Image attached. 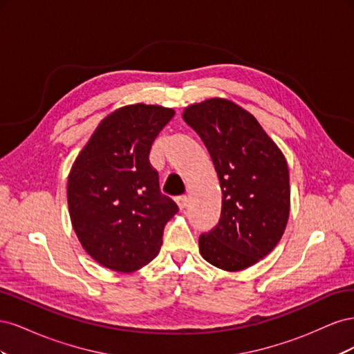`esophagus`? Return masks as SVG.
<instances>
[{
    "label": "esophagus",
    "mask_w": 354,
    "mask_h": 354,
    "mask_svg": "<svg viewBox=\"0 0 354 354\" xmlns=\"http://www.w3.org/2000/svg\"><path fill=\"white\" fill-rule=\"evenodd\" d=\"M176 202H177V205H178L180 209H185L187 207L189 199H187V196H177Z\"/></svg>",
    "instance_id": "obj_1"
}]
</instances>
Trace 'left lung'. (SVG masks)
<instances>
[{
  "mask_svg": "<svg viewBox=\"0 0 354 354\" xmlns=\"http://www.w3.org/2000/svg\"><path fill=\"white\" fill-rule=\"evenodd\" d=\"M216 167L221 216L199 236V252L227 272L243 270L281 241L289 217L286 159L255 118L224 99L192 104L183 112Z\"/></svg>",
  "mask_w": 354,
  "mask_h": 354,
  "instance_id": "1",
  "label": "left lung"
}]
</instances>
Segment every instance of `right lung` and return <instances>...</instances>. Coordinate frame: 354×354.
I'll return each mask as SVG.
<instances>
[{
  "label": "right lung",
  "mask_w": 354,
  "mask_h": 354,
  "mask_svg": "<svg viewBox=\"0 0 354 354\" xmlns=\"http://www.w3.org/2000/svg\"><path fill=\"white\" fill-rule=\"evenodd\" d=\"M162 106L131 104L95 128L68 178L75 233L93 259L115 272L131 273L158 255L177 203L160 194L149 162L152 143L173 120Z\"/></svg>",
  "instance_id": "right-lung-1"
}]
</instances>
